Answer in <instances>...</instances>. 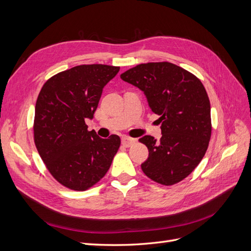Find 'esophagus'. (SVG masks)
<instances>
[{
  "mask_svg": "<svg viewBox=\"0 0 251 251\" xmlns=\"http://www.w3.org/2000/svg\"><path fill=\"white\" fill-rule=\"evenodd\" d=\"M121 142H123V144L126 148H130L133 146V144H135L136 140L134 138H130V137H124L123 140H121Z\"/></svg>",
  "mask_w": 251,
  "mask_h": 251,
  "instance_id": "esophagus-1",
  "label": "esophagus"
}]
</instances>
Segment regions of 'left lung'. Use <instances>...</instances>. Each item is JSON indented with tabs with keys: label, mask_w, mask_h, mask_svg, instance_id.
Returning <instances> with one entry per match:
<instances>
[{
	"label": "left lung",
	"mask_w": 251,
	"mask_h": 251,
	"mask_svg": "<svg viewBox=\"0 0 251 251\" xmlns=\"http://www.w3.org/2000/svg\"><path fill=\"white\" fill-rule=\"evenodd\" d=\"M140 89L151 110L160 116L162 136L146 135L149 158L143 173L162 185L186 178L204 157L211 135L210 102L201 80L172 63L140 64L120 75Z\"/></svg>",
	"instance_id": "obj_1"
}]
</instances>
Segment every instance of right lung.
<instances>
[{
	"mask_svg": "<svg viewBox=\"0 0 251 251\" xmlns=\"http://www.w3.org/2000/svg\"><path fill=\"white\" fill-rule=\"evenodd\" d=\"M119 67L80 65L57 73L43 86L35 103L34 142L48 171L60 184L86 191L110 169L120 146L88 131L104 86Z\"/></svg>",
	"mask_w": 251,
	"mask_h": 251,
	"instance_id": "obj_1",
	"label": "right lung"
}]
</instances>
